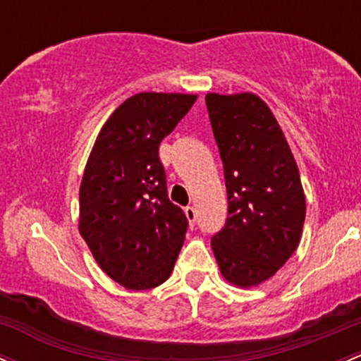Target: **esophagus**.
Returning <instances> with one entry per match:
<instances>
[{"instance_id": "esophagus-1", "label": "esophagus", "mask_w": 361, "mask_h": 361, "mask_svg": "<svg viewBox=\"0 0 361 361\" xmlns=\"http://www.w3.org/2000/svg\"><path fill=\"white\" fill-rule=\"evenodd\" d=\"M185 216H187L190 226L195 224V221H197V212H195V209H193V207H187V209H185Z\"/></svg>"}]
</instances>
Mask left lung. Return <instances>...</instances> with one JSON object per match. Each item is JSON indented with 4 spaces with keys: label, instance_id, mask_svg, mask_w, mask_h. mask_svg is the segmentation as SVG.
Returning a JSON list of instances; mask_svg holds the SVG:
<instances>
[{
    "label": "left lung",
    "instance_id": "left-lung-1",
    "mask_svg": "<svg viewBox=\"0 0 361 361\" xmlns=\"http://www.w3.org/2000/svg\"><path fill=\"white\" fill-rule=\"evenodd\" d=\"M205 104L228 193V217L212 236V250L229 283L257 286L300 243L305 195L298 166L260 97L207 94Z\"/></svg>",
    "mask_w": 361,
    "mask_h": 361
}]
</instances>
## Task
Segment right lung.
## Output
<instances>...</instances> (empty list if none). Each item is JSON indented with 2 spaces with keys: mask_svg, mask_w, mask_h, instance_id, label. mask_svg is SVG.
I'll list each match as a JSON object with an SVG mask.
<instances>
[{
  "mask_svg": "<svg viewBox=\"0 0 361 361\" xmlns=\"http://www.w3.org/2000/svg\"><path fill=\"white\" fill-rule=\"evenodd\" d=\"M197 96L142 92L126 99L99 132L80 185V235L111 279L150 290L171 274L188 219L169 202L162 138Z\"/></svg>",
  "mask_w": 361,
  "mask_h": 361,
  "instance_id": "1",
  "label": "right lung"
}]
</instances>
